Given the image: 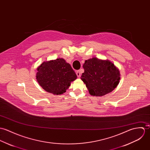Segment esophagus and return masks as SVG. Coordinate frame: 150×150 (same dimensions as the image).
Instances as JSON below:
<instances>
[{"mask_svg":"<svg viewBox=\"0 0 150 150\" xmlns=\"http://www.w3.org/2000/svg\"><path fill=\"white\" fill-rule=\"evenodd\" d=\"M76 75L78 78H79L81 76V70H79V71H77L76 72Z\"/></svg>","mask_w":150,"mask_h":150,"instance_id":"1","label":"esophagus"}]
</instances>
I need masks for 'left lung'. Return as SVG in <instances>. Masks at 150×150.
Masks as SVG:
<instances>
[{"mask_svg": "<svg viewBox=\"0 0 150 150\" xmlns=\"http://www.w3.org/2000/svg\"><path fill=\"white\" fill-rule=\"evenodd\" d=\"M81 79L89 93L94 96H103L112 92L119 83V70L109 60L96 57L86 60Z\"/></svg>", "mask_w": 150, "mask_h": 150, "instance_id": "1", "label": "left lung"}]
</instances>
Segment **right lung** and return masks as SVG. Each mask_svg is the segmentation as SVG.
<instances>
[{
	"mask_svg": "<svg viewBox=\"0 0 150 150\" xmlns=\"http://www.w3.org/2000/svg\"><path fill=\"white\" fill-rule=\"evenodd\" d=\"M36 79L45 91L54 95L65 93L77 76L63 59L44 62L37 68Z\"/></svg>",
	"mask_w": 150,
	"mask_h": 150,
	"instance_id": "1",
	"label": "right lung"
}]
</instances>
